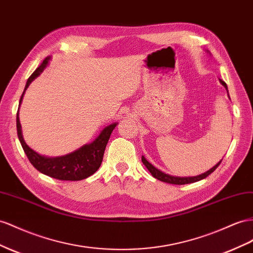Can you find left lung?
<instances>
[{
    "instance_id": "8db88e82",
    "label": "left lung",
    "mask_w": 253,
    "mask_h": 253,
    "mask_svg": "<svg viewBox=\"0 0 253 253\" xmlns=\"http://www.w3.org/2000/svg\"><path fill=\"white\" fill-rule=\"evenodd\" d=\"M208 52H209V51H208ZM219 82L221 83V85L227 89L228 97L230 98L227 84L224 83V82H223L222 80H220V79H219ZM141 161H142V163H143V165H145V166L147 167V169L149 170L150 173H151V174L155 177V179H158V180H160V181H162V182L169 183V184H176V185H184V184L195 183V182H198V181H200V180L206 179V177H207L208 175H210L218 166L220 165V163H221L222 160H220L219 162H218L215 166H213L211 169H209L208 171L203 172V173H201V174H199V175H195V176H174V175H171V174H168V173H165V172L161 171L160 169L154 167L151 163H149V162L146 160L145 156H141Z\"/></svg>"
}]
</instances>
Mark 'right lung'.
I'll return each instance as SVG.
<instances>
[{
	"label": "right lung",
	"instance_id": "right-lung-1",
	"mask_svg": "<svg viewBox=\"0 0 253 253\" xmlns=\"http://www.w3.org/2000/svg\"><path fill=\"white\" fill-rule=\"evenodd\" d=\"M50 60L51 56H47L46 58H44L42 64L33 72L32 76L27 80L26 85L24 87V91L19 101V108L22 103L23 95L25 93V90L27 89V87L31 85L34 80L37 79L40 74L43 72L46 66L49 65ZM117 125V122H114V124L105 126L98 135V137L93 141L83 145L81 148L74 150L71 153H68L61 156H55V158H49V156H44L37 153L26 145L22 135L21 124H20L19 119V110L17 112L18 137L20 142H21V146L24 150L27 159L30 160L32 165L35 167L38 171L61 181H80L86 179V177L97 171L99 167L101 166L102 160H103V154L108 139H110L113 129Z\"/></svg>",
	"mask_w": 253,
	"mask_h": 253
}]
</instances>
